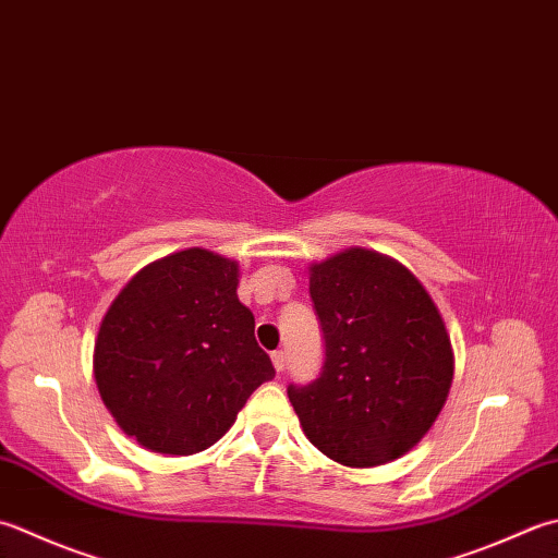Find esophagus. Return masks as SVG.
I'll return each instance as SVG.
<instances>
[{"label":"esophagus","instance_id":"obj_1","mask_svg":"<svg viewBox=\"0 0 558 558\" xmlns=\"http://www.w3.org/2000/svg\"><path fill=\"white\" fill-rule=\"evenodd\" d=\"M270 360H272V367H276V373H282V369H286V353L282 351L270 353Z\"/></svg>","mask_w":558,"mask_h":558}]
</instances>
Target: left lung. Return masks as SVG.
Listing matches in <instances>:
<instances>
[{
    "mask_svg": "<svg viewBox=\"0 0 558 558\" xmlns=\"http://www.w3.org/2000/svg\"><path fill=\"white\" fill-rule=\"evenodd\" d=\"M324 365L288 397L310 442L345 466L407 454L438 418L454 375L430 294L399 260L348 248L310 268Z\"/></svg>",
    "mask_w": 558,
    "mask_h": 558,
    "instance_id": "8db88e82",
    "label": "left lung"
}]
</instances>
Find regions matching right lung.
<instances>
[{"label":"right lung","instance_id":"add662e5","mask_svg":"<svg viewBox=\"0 0 558 558\" xmlns=\"http://www.w3.org/2000/svg\"><path fill=\"white\" fill-rule=\"evenodd\" d=\"M236 286V260L185 248L142 268L108 307L94 345L96 387L147 450H207L276 377Z\"/></svg>","mask_w":558,"mask_h":558}]
</instances>
